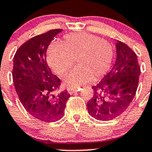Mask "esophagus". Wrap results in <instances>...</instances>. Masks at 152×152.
Wrapping results in <instances>:
<instances>
[{"label":"esophagus","mask_w":152,"mask_h":152,"mask_svg":"<svg viewBox=\"0 0 152 152\" xmlns=\"http://www.w3.org/2000/svg\"><path fill=\"white\" fill-rule=\"evenodd\" d=\"M77 91H79V89H72V88L71 89H70V88L67 89V91H68V93L69 94H73L74 92H76Z\"/></svg>","instance_id":"esophagus-1"}]
</instances>
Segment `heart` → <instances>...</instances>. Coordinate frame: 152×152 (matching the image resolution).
<instances>
[{
    "mask_svg": "<svg viewBox=\"0 0 152 152\" xmlns=\"http://www.w3.org/2000/svg\"><path fill=\"white\" fill-rule=\"evenodd\" d=\"M62 43L53 42L48 49V63L59 76H64L75 67L64 79L69 87L79 88L108 73L113 59V49L109 42L88 33L65 35Z\"/></svg>",
    "mask_w": 152,
    "mask_h": 152,
    "instance_id": "b5f03b06",
    "label": "heart"
}]
</instances>
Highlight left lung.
Instances as JSON below:
<instances>
[{"mask_svg":"<svg viewBox=\"0 0 152 152\" xmlns=\"http://www.w3.org/2000/svg\"><path fill=\"white\" fill-rule=\"evenodd\" d=\"M115 46V63L111 71L92 87L93 97L87 103L89 115L101 121L113 120L124 113L138 87L140 67L137 55L121 41Z\"/></svg>","mask_w":152,"mask_h":152,"instance_id":"1","label":"left lung"}]
</instances>
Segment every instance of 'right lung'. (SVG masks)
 I'll return each instance as SVG.
<instances>
[{"mask_svg": "<svg viewBox=\"0 0 152 152\" xmlns=\"http://www.w3.org/2000/svg\"><path fill=\"white\" fill-rule=\"evenodd\" d=\"M61 29L50 30L23 43L14 55L12 79L19 100L31 115L46 122L56 121L64 113L69 94H56L61 80L46 62V51Z\"/></svg>", "mask_w": 152, "mask_h": 152, "instance_id": "add662e5", "label": "right lung"}]
</instances>
